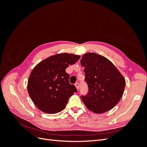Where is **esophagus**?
<instances>
[{
  "instance_id": "1",
  "label": "esophagus",
  "mask_w": 147,
  "mask_h": 147,
  "mask_svg": "<svg viewBox=\"0 0 147 147\" xmlns=\"http://www.w3.org/2000/svg\"><path fill=\"white\" fill-rule=\"evenodd\" d=\"M75 86H76L77 90H79V88H80V84H79V83H75Z\"/></svg>"
}]
</instances>
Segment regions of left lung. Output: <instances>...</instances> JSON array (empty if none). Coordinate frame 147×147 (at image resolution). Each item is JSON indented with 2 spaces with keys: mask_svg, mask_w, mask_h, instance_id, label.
I'll return each instance as SVG.
<instances>
[{
  "mask_svg": "<svg viewBox=\"0 0 147 147\" xmlns=\"http://www.w3.org/2000/svg\"><path fill=\"white\" fill-rule=\"evenodd\" d=\"M80 63L84 67L88 91L81 97L91 111L102 113L113 109L121 99L126 82L112 62L94 53L84 54Z\"/></svg>",
  "mask_w": 147,
  "mask_h": 147,
  "instance_id": "1",
  "label": "left lung"
}]
</instances>
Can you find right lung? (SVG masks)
Returning <instances> with one entry per match:
<instances>
[{
  "mask_svg": "<svg viewBox=\"0 0 147 147\" xmlns=\"http://www.w3.org/2000/svg\"><path fill=\"white\" fill-rule=\"evenodd\" d=\"M80 58L73 54H58L48 57L34 68L28 80V91L39 110L53 114L65 107L69 97L77 92L75 85L70 84L65 69Z\"/></svg>",
  "mask_w": 147,
  "mask_h": 147,
  "instance_id": "obj_1",
  "label": "right lung"
}]
</instances>
